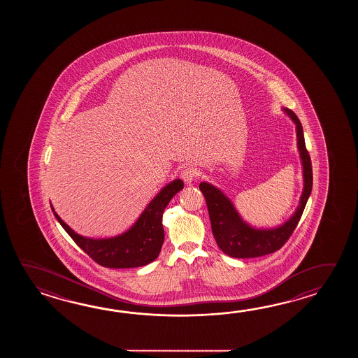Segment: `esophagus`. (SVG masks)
<instances>
[{"label": "esophagus", "instance_id": "obj_1", "mask_svg": "<svg viewBox=\"0 0 358 358\" xmlns=\"http://www.w3.org/2000/svg\"><path fill=\"white\" fill-rule=\"evenodd\" d=\"M180 176H182V179L185 182V184H192V182L197 179V170L194 168L184 169Z\"/></svg>", "mask_w": 358, "mask_h": 358}]
</instances>
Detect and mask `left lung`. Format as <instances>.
Segmentation results:
<instances>
[{
    "label": "left lung",
    "mask_w": 358,
    "mask_h": 358,
    "mask_svg": "<svg viewBox=\"0 0 358 358\" xmlns=\"http://www.w3.org/2000/svg\"><path fill=\"white\" fill-rule=\"evenodd\" d=\"M296 124L297 148L302 164L303 190L296 211L288 220L274 228H256L244 220L231 199L211 182H199L211 220L213 236L221 251L234 259L261 257L280 250L288 241L303 213L312 190V166L310 155L304 145L303 128L297 115L289 108H282Z\"/></svg>",
    "instance_id": "left-lung-1"
}]
</instances>
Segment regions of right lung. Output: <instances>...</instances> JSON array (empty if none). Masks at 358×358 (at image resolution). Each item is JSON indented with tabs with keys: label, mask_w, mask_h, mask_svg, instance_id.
Masks as SVG:
<instances>
[{
	"label": "right lung",
	"mask_w": 358,
	"mask_h": 358,
	"mask_svg": "<svg viewBox=\"0 0 358 358\" xmlns=\"http://www.w3.org/2000/svg\"><path fill=\"white\" fill-rule=\"evenodd\" d=\"M184 182L180 179L166 184L127 231L111 238L94 239L80 236L61 219L52 205L51 208L55 217L71 239L99 265L111 268L145 266L157 259L160 253L165 239L162 213L171 198L180 192Z\"/></svg>",
	"instance_id": "right-lung-1"
}]
</instances>
